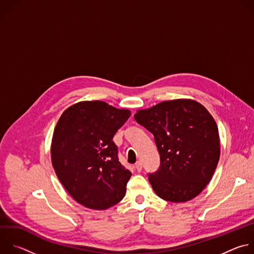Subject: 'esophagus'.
Wrapping results in <instances>:
<instances>
[{
    "mask_svg": "<svg viewBox=\"0 0 254 254\" xmlns=\"http://www.w3.org/2000/svg\"><path fill=\"white\" fill-rule=\"evenodd\" d=\"M134 168L137 172H140L142 170V164L140 162H137L135 165H134Z\"/></svg>",
    "mask_w": 254,
    "mask_h": 254,
    "instance_id": "1",
    "label": "esophagus"
}]
</instances>
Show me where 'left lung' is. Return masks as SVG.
<instances>
[{
  "label": "left lung",
  "mask_w": 254,
  "mask_h": 254,
  "mask_svg": "<svg viewBox=\"0 0 254 254\" xmlns=\"http://www.w3.org/2000/svg\"><path fill=\"white\" fill-rule=\"evenodd\" d=\"M134 120L154 134L161 158L149 174L155 193L173 203L197 197L210 182L220 158L216 122L196 100L179 98L138 110Z\"/></svg>",
  "instance_id": "obj_1"
}]
</instances>
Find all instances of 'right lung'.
Segmentation results:
<instances>
[{
    "mask_svg": "<svg viewBox=\"0 0 254 254\" xmlns=\"http://www.w3.org/2000/svg\"><path fill=\"white\" fill-rule=\"evenodd\" d=\"M130 117L100 100L79 101L59 118L51 141L54 171L69 195L93 210L123 200L131 173L119 162L113 137Z\"/></svg>",
    "mask_w": 254,
    "mask_h": 254,
    "instance_id": "1",
    "label": "right lung"
}]
</instances>
